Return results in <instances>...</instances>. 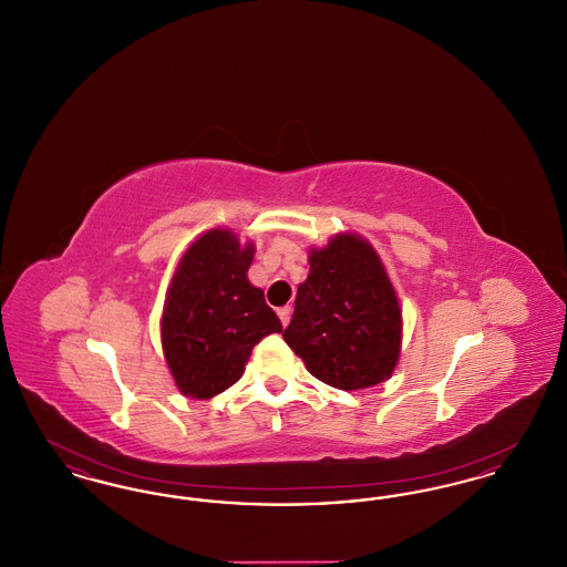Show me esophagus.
Wrapping results in <instances>:
<instances>
[{
    "instance_id": "obj_1",
    "label": "esophagus",
    "mask_w": 567,
    "mask_h": 567,
    "mask_svg": "<svg viewBox=\"0 0 567 567\" xmlns=\"http://www.w3.org/2000/svg\"><path fill=\"white\" fill-rule=\"evenodd\" d=\"M278 317H280V323L289 324L291 321V306H282V308H278Z\"/></svg>"
}]
</instances>
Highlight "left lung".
Returning a JSON list of instances; mask_svg holds the SVG:
<instances>
[{"label":"left lung","mask_w":567,"mask_h":567,"mask_svg":"<svg viewBox=\"0 0 567 567\" xmlns=\"http://www.w3.org/2000/svg\"><path fill=\"white\" fill-rule=\"evenodd\" d=\"M308 264L285 342L329 386L357 391L391 378L402 351V308L372 244L338 234L310 248Z\"/></svg>","instance_id":"8db88e82"}]
</instances>
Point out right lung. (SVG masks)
<instances>
[{"label":"right lung","instance_id":"obj_1","mask_svg":"<svg viewBox=\"0 0 567 567\" xmlns=\"http://www.w3.org/2000/svg\"><path fill=\"white\" fill-rule=\"evenodd\" d=\"M255 246L229 229H210L190 244L169 282L162 347L178 391L210 400L244 374L255 344L282 324L264 291L248 282Z\"/></svg>","mask_w":567,"mask_h":567}]
</instances>
